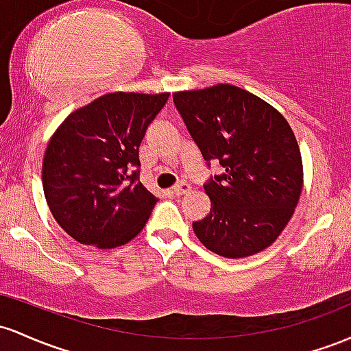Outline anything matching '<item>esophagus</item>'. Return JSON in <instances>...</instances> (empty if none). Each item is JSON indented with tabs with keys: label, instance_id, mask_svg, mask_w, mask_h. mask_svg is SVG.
I'll return each instance as SVG.
<instances>
[{
	"label": "esophagus",
	"instance_id": "34e87169",
	"mask_svg": "<svg viewBox=\"0 0 351 351\" xmlns=\"http://www.w3.org/2000/svg\"><path fill=\"white\" fill-rule=\"evenodd\" d=\"M191 191V186H189L187 182H180V184H177L176 187H172L171 189V192L174 195H182V194H187V192Z\"/></svg>",
	"mask_w": 351,
	"mask_h": 351
}]
</instances>
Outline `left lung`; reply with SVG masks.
Wrapping results in <instances>:
<instances>
[{"instance_id": "1", "label": "left lung", "mask_w": 351, "mask_h": 351, "mask_svg": "<svg viewBox=\"0 0 351 351\" xmlns=\"http://www.w3.org/2000/svg\"><path fill=\"white\" fill-rule=\"evenodd\" d=\"M172 97L204 159H219L226 171L204 186L210 212L192 223L197 239L226 258L265 250L292 219L303 187L300 147L289 121L232 84Z\"/></svg>"}]
</instances>
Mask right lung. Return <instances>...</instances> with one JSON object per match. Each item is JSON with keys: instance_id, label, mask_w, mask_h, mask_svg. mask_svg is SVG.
<instances>
[{"instance_id": "obj_1", "label": "right lung", "mask_w": 351, "mask_h": 351, "mask_svg": "<svg viewBox=\"0 0 351 351\" xmlns=\"http://www.w3.org/2000/svg\"><path fill=\"white\" fill-rule=\"evenodd\" d=\"M169 93H109L76 109L51 136L43 189L53 217L86 245L114 249L143 230L159 199L137 180L139 145Z\"/></svg>"}]
</instances>
